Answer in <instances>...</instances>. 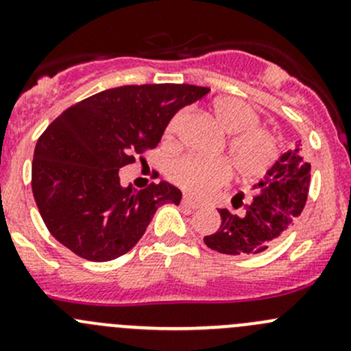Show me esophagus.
I'll return each mask as SVG.
<instances>
[{"label": "esophagus", "instance_id": "obj_1", "mask_svg": "<svg viewBox=\"0 0 351 351\" xmlns=\"http://www.w3.org/2000/svg\"><path fill=\"white\" fill-rule=\"evenodd\" d=\"M182 205H183V207H186V208H192V210H197V208L202 207L200 204H197V202L192 200V198H190L189 195H185L182 198Z\"/></svg>", "mask_w": 351, "mask_h": 351}]
</instances>
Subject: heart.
Returning a JSON list of instances; mask_svg holds the SVG:
<instances>
[{
  "instance_id": "obj_1",
  "label": "heart",
  "mask_w": 351,
  "mask_h": 351,
  "mask_svg": "<svg viewBox=\"0 0 351 351\" xmlns=\"http://www.w3.org/2000/svg\"><path fill=\"white\" fill-rule=\"evenodd\" d=\"M215 122L226 134H231L228 144L229 161L236 175L243 180H258L268 171L278 154L277 137L256 127L258 113L246 101L234 97L215 98L210 105ZM185 113H176L168 125V136L178 130ZM231 168L221 159L200 156H183L169 166V178L195 197H205L228 183Z\"/></svg>"
}]
</instances>
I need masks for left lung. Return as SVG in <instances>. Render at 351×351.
Wrapping results in <instances>:
<instances>
[{
	"instance_id": "8db88e82",
	"label": "left lung",
	"mask_w": 351,
	"mask_h": 351,
	"mask_svg": "<svg viewBox=\"0 0 351 351\" xmlns=\"http://www.w3.org/2000/svg\"><path fill=\"white\" fill-rule=\"evenodd\" d=\"M311 182V162L302 144L292 143L278 156L263 180L253 186V198L239 212L217 208L221 226L204 238L210 250L224 254H258L268 250L290 229L302 212ZM243 193L232 197L234 208L243 207Z\"/></svg>"
}]
</instances>
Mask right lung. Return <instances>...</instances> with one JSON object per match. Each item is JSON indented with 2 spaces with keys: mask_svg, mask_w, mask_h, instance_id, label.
Here are the masks:
<instances>
[{
  "mask_svg": "<svg viewBox=\"0 0 351 351\" xmlns=\"http://www.w3.org/2000/svg\"><path fill=\"white\" fill-rule=\"evenodd\" d=\"M208 91L134 84L100 91L61 113L38 137L32 162V192L51 234L90 261L132 250L158 207L178 205L182 192L168 182L123 186L120 168L154 149L173 115Z\"/></svg>",
  "mask_w": 351,
  "mask_h": 351,
  "instance_id": "right-lung-1",
  "label": "right lung"
}]
</instances>
